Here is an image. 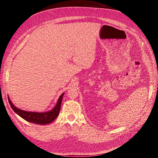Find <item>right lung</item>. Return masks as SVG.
I'll return each mask as SVG.
<instances>
[{
    "label": "right lung",
    "instance_id": "obj_1",
    "mask_svg": "<svg viewBox=\"0 0 158 158\" xmlns=\"http://www.w3.org/2000/svg\"><path fill=\"white\" fill-rule=\"evenodd\" d=\"M63 95L64 93L60 97L54 108L51 111L45 113H36L23 111L16 107L12 104L10 98H8V101H9L13 110L24 120L31 123L41 124V125H45V124L50 123L53 122L57 118L58 114H59Z\"/></svg>",
    "mask_w": 158,
    "mask_h": 158
}]
</instances>
